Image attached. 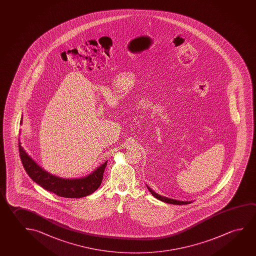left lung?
<instances>
[{"label": "left lung", "instance_id": "8db88e82", "mask_svg": "<svg viewBox=\"0 0 256 256\" xmlns=\"http://www.w3.org/2000/svg\"><path fill=\"white\" fill-rule=\"evenodd\" d=\"M147 188L149 190L150 192L152 193V194L154 195V197L158 198V200H160L166 202V203H168V204H178V206H181V204H190V203H192V201H180L176 200H173V198H170L162 197V196L158 195L157 193L154 192V190L150 189V187H148V186H147Z\"/></svg>", "mask_w": 256, "mask_h": 256}]
</instances>
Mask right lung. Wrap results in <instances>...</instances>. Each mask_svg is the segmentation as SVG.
Here are the masks:
<instances>
[{
  "instance_id": "1",
  "label": "right lung",
  "mask_w": 256,
  "mask_h": 256,
  "mask_svg": "<svg viewBox=\"0 0 256 256\" xmlns=\"http://www.w3.org/2000/svg\"><path fill=\"white\" fill-rule=\"evenodd\" d=\"M18 150L24 170L32 180L48 192L60 197L78 198L86 197L94 192L101 184L104 171L106 168L107 162H106L88 176L80 179H64L48 173L42 168L26 152L23 147L20 146V142H18Z\"/></svg>"
}]
</instances>
